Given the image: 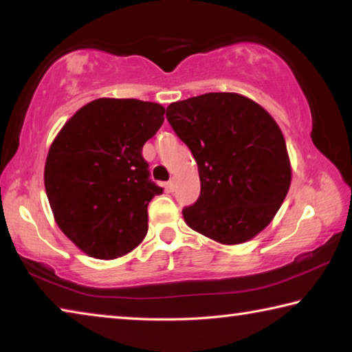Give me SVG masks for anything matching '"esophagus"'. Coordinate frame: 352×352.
Instances as JSON below:
<instances>
[{
    "instance_id": "1",
    "label": "esophagus",
    "mask_w": 352,
    "mask_h": 352,
    "mask_svg": "<svg viewBox=\"0 0 352 352\" xmlns=\"http://www.w3.org/2000/svg\"><path fill=\"white\" fill-rule=\"evenodd\" d=\"M175 188H177V180H175V178H174V177H172V178H170V180L168 182V189H169V190H172V192H174V190H175Z\"/></svg>"
}]
</instances>
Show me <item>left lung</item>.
I'll return each instance as SVG.
<instances>
[{
    "label": "left lung",
    "instance_id": "8db88e82",
    "mask_svg": "<svg viewBox=\"0 0 352 352\" xmlns=\"http://www.w3.org/2000/svg\"><path fill=\"white\" fill-rule=\"evenodd\" d=\"M166 118L199 166L200 195L183 210L189 228L226 245L261 233L283 205L292 180L275 119L236 93L178 100L168 107Z\"/></svg>",
    "mask_w": 352,
    "mask_h": 352
}]
</instances>
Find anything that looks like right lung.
<instances>
[{
    "mask_svg": "<svg viewBox=\"0 0 352 352\" xmlns=\"http://www.w3.org/2000/svg\"><path fill=\"white\" fill-rule=\"evenodd\" d=\"M164 121V107L102 98L83 105L47 152L45 189L56 222L98 259L127 254L147 234V205L163 192L151 180L142 146Z\"/></svg>",
    "mask_w": 352,
    "mask_h": 352,
    "instance_id": "1",
    "label": "right lung"
}]
</instances>
